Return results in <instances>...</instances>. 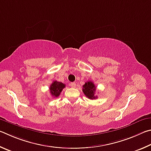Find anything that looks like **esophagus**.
<instances>
[{"instance_id":"34e87169","label":"esophagus","mask_w":151,"mask_h":151,"mask_svg":"<svg viewBox=\"0 0 151 151\" xmlns=\"http://www.w3.org/2000/svg\"><path fill=\"white\" fill-rule=\"evenodd\" d=\"M70 86H71V88H75L76 86V83H73V82L70 83Z\"/></svg>"}]
</instances>
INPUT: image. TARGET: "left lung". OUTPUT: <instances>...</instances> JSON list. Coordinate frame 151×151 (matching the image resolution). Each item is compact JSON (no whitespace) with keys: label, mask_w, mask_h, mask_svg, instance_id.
Returning a JSON list of instances; mask_svg holds the SVG:
<instances>
[{"label":"left lung","mask_w":151,"mask_h":151,"mask_svg":"<svg viewBox=\"0 0 151 151\" xmlns=\"http://www.w3.org/2000/svg\"><path fill=\"white\" fill-rule=\"evenodd\" d=\"M83 92L88 98L90 99H96L97 96H95L96 91V87L95 84L91 81H88L83 86Z\"/></svg>","instance_id":"8db88e82"}]
</instances>
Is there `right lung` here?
Listing matches in <instances>:
<instances>
[{
  "mask_svg": "<svg viewBox=\"0 0 151 151\" xmlns=\"http://www.w3.org/2000/svg\"><path fill=\"white\" fill-rule=\"evenodd\" d=\"M65 87L64 83L60 81H54L53 83L50 85V93L54 97H58L60 95V93L63 90V89Z\"/></svg>",
  "mask_w": 151,
  "mask_h": 151,
  "instance_id": "obj_1",
  "label": "right lung"
}]
</instances>
